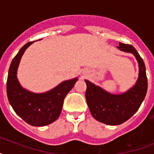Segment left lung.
Here are the masks:
<instances>
[{
    "instance_id": "8db88e82",
    "label": "left lung",
    "mask_w": 154,
    "mask_h": 154,
    "mask_svg": "<svg viewBox=\"0 0 154 154\" xmlns=\"http://www.w3.org/2000/svg\"><path fill=\"white\" fill-rule=\"evenodd\" d=\"M117 49L132 53L137 60L139 73L134 86L124 93L114 94L85 80L87 85L85 98L92 116L97 121L109 125L122 124L129 120L140 108L148 88L145 63L135 48L120 42Z\"/></svg>"
}]
</instances>
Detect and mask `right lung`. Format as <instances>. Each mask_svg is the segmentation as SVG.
Returning a JSON list of instances; mask_svg holds the SVG:
<instances>
[{
  "label": "right lung",
  "mask_w": 154,
  "mask_h": 154,
  "mask_svg": "<svg viewBox=\"0 0 154 154\" xmlns=\"http://www.w3.org/2000/svg\"><path fill=\"white\" fill-rule=\"evenodd\" d=\"M32 43L25 44L11 62L7 79V96L11 106L20 118L30 125L40 127L51 124L59 117L64 99L78 78L64 81L42 94L23 88L17 79V69L23 54Z\"/></svg>",
  "instance_id": "add662e5"
}]
</instances>
